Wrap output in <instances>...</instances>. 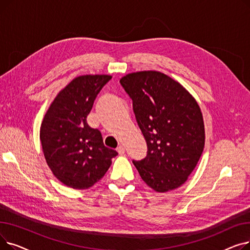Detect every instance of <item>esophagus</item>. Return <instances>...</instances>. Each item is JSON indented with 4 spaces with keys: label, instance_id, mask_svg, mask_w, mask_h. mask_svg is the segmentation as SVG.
Returning <instances> with one entry per match:
<instances>
[{
    "label": "esophagus",
    "instance_id": "34e87169",
    "mask_svg": "<svg viewBox=\"0 0 250 250\" xmlns=\"http://www.w3.org/2000/svg\"><path fill=\"white\" fill-rule=\"evenodd\" d=\"M116 151L118 152V154L124 155V154H125V147H124L123 145H121V146H118V147H117Z\"/></svg>",
    "mask_w": 250,
    "mask_h": 250
}]
</instances>
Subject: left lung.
Segmentation results:
<instances>
[{
	"instance_id": "1",
	"label": "left lung",
	"mask_w": 250,
	"mask_h": 250,
	"mask_svg": "<svg viewBox=\"0 0 250 250\" xmlns=\"http://www.w3.org/2000/svg\"><path fill=\"white\" fill-rule=\"evenodd\" d=\"M120 82L133 100L137 123L147 142L146 158L133 161L142 179L157 192L181 187L205 147L198 102L180 83L157 71L130 73Z\"/></svg>"
}]
</instances>
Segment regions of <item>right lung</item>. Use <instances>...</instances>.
<instances>
[{
  "mask_svg": "<svg viewBox=\"0 0 250 250\" xmlns=\"http://www.w3.org/2000/svg\"><path fill=\"white\" fill-rule=\"evenodd\" d=\"M109 75L79 76L49 105L41 126V142L54 175L74 189L93 187L106 173L117 152L104 146L100 130L87 124L97 94Z\"/></svg>",
  "mask_w": 250,
  "mask_h": 250,
  "instance_id": "add662e5",
  "label": "right lung"
}]
</instances>
